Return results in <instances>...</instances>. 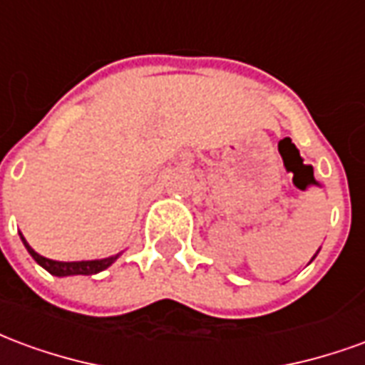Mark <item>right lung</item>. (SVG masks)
I'll return each instance as SVG.
<instances>
[{
    "instance_id": "1",
    "label": "right lung",
    "mask_w": 365,
    "mask_h": 365,
    "mask_svg": "<svg viewBox=\"0 0 365 365\" xmlns=\"http://www.w3.org/2000/svg\"><path fill=\"white\" fill-rule=\"evenodd\" d=\"M23 245L29 250V254L35 258L41 266H43L46 272H51L52 275H58V277H64V275H91L97 274V272H103L105 268H109L113 262L119 258V254H115L111 258H103V260H88V262H56L51 260V258H44L38 252H35L25 238L21 237Z\"/></svg>"
}]
</instances>
